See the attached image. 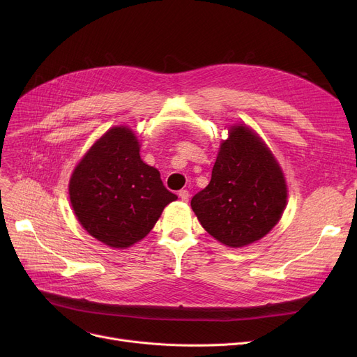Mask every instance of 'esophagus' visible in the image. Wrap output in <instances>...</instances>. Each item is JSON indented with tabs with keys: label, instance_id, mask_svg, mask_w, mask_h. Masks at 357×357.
I'll return each instance as SVG.
<instances>
[{
	"label": "esophagus",
	"instance_id": "1",
	"mask_svg": "<svg viewBox=\"0 0 357 357\" xmlns=\"http://www.w3.org/2000/svg\"><path fill=\"white\" fill-rule=\"evenodd\" d=\"M178 195H179V198H181L182 201H188V199H190V191H186V190H181V191L178 192Z\"/></svg>",
	"mask_w": 357,
	"mask_h": 357
}]
</instances>
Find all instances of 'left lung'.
I'll return each mask as SVG.
<instances>
[{
	"instance_id": "obj_1",
	"label": "left lung",
	"mask_w": 357,
	"mask_h": 357,
	"mask_svg": "<svg viewBox=\"0 0 357 357\" xmlns=\"http://www.w3.org/2000/svg\"><path fill=\"white\" fill-rule=\"evenodd\" d=\"M287 182L269 147L248 126H231L222 140L211 181L191 207L201 226L229 248L266 236L287 207Z\"/></svg>"
}]
</instances>
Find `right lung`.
Masks as SVG:
<instances>
[{
  "instance_id": "obj_1",
  "label": "right lung",
  "mask_w": 357,
  "mask_h": 357,
  "mask_svg": "<svg viewBox=\"0 0 357 357\" xmlns=\"http://www.w3.org/2000/svg\"><path fill=\"white\" fill-rule=\"evenodd\" d=\"M139 152L131 128L112 127L92 144L69 181L81 226L112 249H127L144 238L166 205L178 198Z\"/></svg>"
}]
</instances>
